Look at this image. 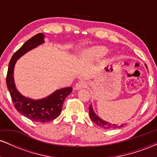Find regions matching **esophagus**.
<instances>
[{
  "label": "esophagus",
  "instance_id": "1",
  "mask_svg": "<svg viewBox=\"0 0 157 157\" xmlns=\"http://www.w3.org/2000/svg\"><path fill=\"white\" fill-rule=\"evenodd\" d=\"M87 87V82L84 80H80L75 86V89L77 90H80L81 89H83V88Z\"/></svg>",
  "mask_w": 157,
  "mask_h": 157
}]
</instances>
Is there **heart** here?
I'll return each instance as SVG.
<instances>
[{
	"label": "heart",
	"instance_id": "b5f03b06",
	"mask_svg": "<svg viewBox=\"0 0 157 157\" xmlns=\"http://www.w3.org/2000/svg\"><path fill=\"white\" fill-rule=\"evenodd\" d=\"M108 53V49L103 46H97L88 50V55L93 58H101Z\"/></svg>",
	"mask_w": 157,
	"mask_h": 157
}]
</instances>
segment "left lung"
I'll use <instances>...</instances> for the list:
<instances>
[{"label":"left lung","mask_w":157,"mask_h":157,"mask_svg":"<svg viewBox=\"0 0 157 157\" xmlns=\"http://www.w3.org/2000/svg\"><path fill=\"white\" fill-rule=\"evenodd\" d=\"M89 116L91 120L94 122L96 125L98 126H100V127L102 128L105 129H114V128H121L123 125H125V124H122L121 125H115V124H111L109 122L105 121V120H102L97 115L95 114V113L94 112L92 106L91 105L89 106Z\"/></svg>","instance_id":"8db88e82"}]
</instances>
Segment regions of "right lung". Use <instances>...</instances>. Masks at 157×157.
I'll list each match as a JSON object with an SVG mask.
<instances>
[{
  "label": "right lung",
  "mask_w": 157,
  "mask_h": 157,
  "mask_svg": "<svg viewBox=\"0 0 157 157\" xmlns=\"http://www.w3.org/2000/svg\"><path fill=\"white\" fill-rule=\"evenodd\" d=\"M44 35L39 33L26 41L15 52L9 64L6 86L14 106L18 112L29 120L38 122L52 121L60 114L65 99L72 91V87L57 90L50 96L42 100H34L21 95L15 87L13 71L16 60L29 50L44 43Z\"/></svg>",
  "instance_id": "add662e5"
}]
</instances>
